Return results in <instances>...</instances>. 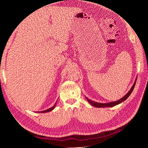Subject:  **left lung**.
Masks as SVG:
<instances>
[{
    "mask_svg": "<svg viewBox=\"0 0 148 148\" xmlns=\"http://www.w3.org/2000/svg\"><path fill=\"white\" fill-rule=\"evenodd\" d=\"M136 79L135 80V83H134L133 85L132 86V87L131 88L130 90L129 91V92L126 95H125L122 98H121L120 99L117 101H115V102H108V103H99V102H95V101H92L90 99H89L88 98L86 97V99L88 100V101L89 102V104H91L92 106L94 107H113V106H115L117 104H120L121 102H123L124 101L126 100L127 98L129 97V96L131 95V93L132 92L134 88H135V84H136Z\"/></svg>",
    "mask_w": 148,
    "mask_h": 148,
    "instance_id": "8db88e82",
    "label": "left lung"
}]
</instances>
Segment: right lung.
Segmentation results:
<instances>
[{"instance_id": "right-lung-1", "label": "right lung", "mask_w": 148, "mask_h": 148, "mask_svg": "<svg viewBox=\"0 0 148 148\" xmlns=\"http://www.w3.org/2000/svg\"><path fill=\"white\" fill-rule=\"evenodd\" d=\"M56 103H57V102H56V104H54V106H53V107H52L51 108H49V109H47V110H44V111H41V113H45V112H50V111H51V110H52L53 109L55 108V107H56Z\"/></svg>"}]
</instances>
